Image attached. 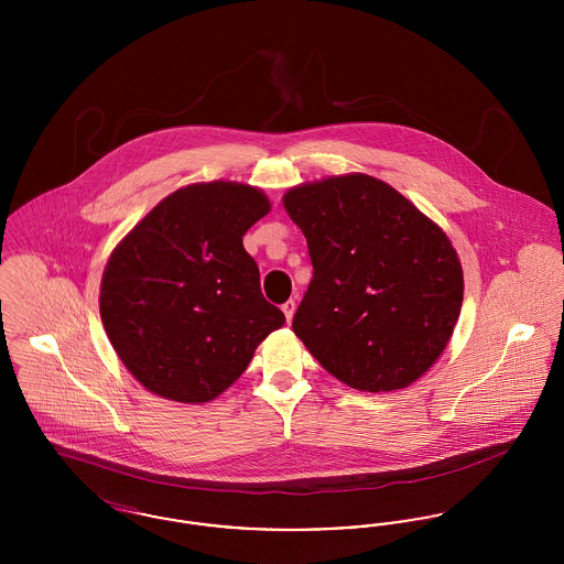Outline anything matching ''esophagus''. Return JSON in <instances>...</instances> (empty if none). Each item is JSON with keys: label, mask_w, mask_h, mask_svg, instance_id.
<instances>
[{"label": "esophagus", "mask_w": 564, "mask_h": 564, "mask_svg": "<svg viewBox=\"0 0 564 564\" xmlns=\"http://www.w3.org/2000/svg\"><path fill=\"white\" fill-rule=\"evenodd\" d=\"M281 311L285 313V319H288V323H292V319H294V313H295V302L294 300H288L283 306H281Z\"/></svg>", "instance_id": "obj_1"}]
</instances>
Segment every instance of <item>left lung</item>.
Here are the masks:
<instances>
[{"instance_id":"8db88e82","label":"left lung","mask_w":564,"mask_h":564,"mask_svg":"<svg viewBox=\"0 0 564 564\" xmlns=\"http://www.w3.org/2000/svg\"><path fill=\"white\" fill-rule=\"evenodd\" d=\"M313 279L295 336L357 391L405 389L444 352L463 304V269L444 230L389 184L350 173L285 192Z\"/></svg>"}]
</instances>
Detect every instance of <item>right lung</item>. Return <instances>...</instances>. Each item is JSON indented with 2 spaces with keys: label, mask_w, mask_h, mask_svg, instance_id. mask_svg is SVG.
<instances>
[{
  "label": "right lung",
  "mask_w": 564,
  "mask_h": 564,
  "mask_svg": "<svg viewBox=\"0 0 564 564\" xmlns=\"http://www.w3.org/2000/svg\"><path fill=\"white\" fill-rule=\"evenodd\" d=\"M269 212L267 194L253 186L192 184L162 198L116 245L101 279V322L148 391L212 402L285 323L242 247L245 232Z\"/></svg>",
  "instance_id": "right-lung-1"
}]
</instances>
